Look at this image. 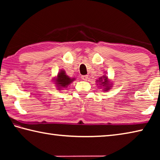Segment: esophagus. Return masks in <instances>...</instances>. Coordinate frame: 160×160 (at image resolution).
I'll return each instance as SVG.
<instances>
[{
  "instance_id": "1",
  "label": "esophagus",
  "mask_w": 160,
  "mask_h": 160,
  "mask_svg": "<svg viewBox=\"0 0 160 160\" xmlns=\"http://www.w3.org/2000/svg\"><path fill=\"white\" fill-rule=\"evenodd\" d=\"M82 79L85 81H87L88 79V75H82Z\"/></svg>"
}]
</instances>
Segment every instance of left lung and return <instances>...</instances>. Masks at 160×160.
<instances>
[{"label": "left lung", "instance_id": "left-lung-1", "mask_svg": "<svg viewBox=\"0 0 160 160\" xmlns=\"http://www.w3.org/2000/svg\"><path fill=\"white\" fill-rule=\"evenodd\" d=\"M97 82H100V85H102V86L104 87V91H107L109 90L110 88V84L108 81V78L106 76H103V78H99V80H97Z\"/></svg>", "mask_w": 160, "mask_h": 160}]
</instances>
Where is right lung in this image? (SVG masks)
<instances>
[{
    "label": "right lung",
    "instance_id": "right-lung-1",
    "mask_svg": "<svg viewBox=\"0 0 160 160\" xmlns=\"http://www.w3.org/2000/svg\"><path fill=\"white\" fill-rule=\"evenodd\" d=\"M75 80V78H70L66 74V72L64 70H61L57 75V78L55 79L56 85L58 89H63L67 88L68 85H69L72 81Z\"/></svg>",
    "mask_w": 160,
    "mask_h": 160
}]
</instances>
